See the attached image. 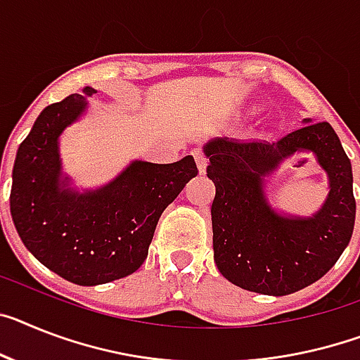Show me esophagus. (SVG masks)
Segmentation results:
<instances>
[{"label": "esophagus", "mask_w": 360, "mask_h": 360, "mask_svg": "<svg viewBox=\"0 0 360 360\" xmlns=\"http://www.w3.org/2000/svg\"><path fill=\"white\" fill-rule=\"evenodd\" d=\"M192 155H194V159H195V165H198L199 174H205V170H207V157L203 155V152H201V150H194V152H192Z\"/></svg>", "instance_id": "34e87169"}]
</instances>
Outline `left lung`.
Returning a JSON list of instances; mask_svg holds the SVG:
<instances>
[{"instance_id":"1","label":"left lung","mask_w":360,"mask_h":360,"mask_svg":"<svg viewBox=\"0 0 360 360\" xmlns=\"http://www.w3.org/2000/svg\"><path fill=\"white\" fill-rule=\"evenodd\" d=\"M295 153H313L328 175V198L313 217L278 213L266 177ZM212 201L214 262L234 285L283 297L324 276L348 247L355 225L352 162L328 122L304 126L276 143L212 139L203 146Z\"/></svg>"}]
</instances>
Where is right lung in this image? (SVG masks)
Returning <instances> with one entry per match:
<instances>
[{
  "label": "right lung",
  "mask_w": 360,
  "mask_h": 360,
  "mask_svg": "<svg viewBox=\"0 0 360 360\" xmlns=\"http://www.w3.org/2000/svg\"><path fill=\"white\" fill-rule=\"evenodd\" d=\"M47 105L20 144L12 168L11 214L40 264L77 285H101L135 273L148 256L165 208L198 175L194 157L172 165L131 161L108 185L72 188L62 172L60 135L87 111V96Z\"/></svg>",
  "instance_id": "1"
}]
</instances>
